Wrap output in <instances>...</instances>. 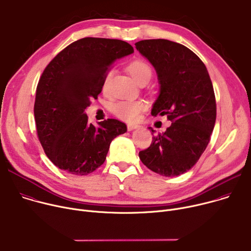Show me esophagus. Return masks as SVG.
<instances>
[{
	"instance_id": "1",
	"label": "esophagus",
	"mask_w": 251,
	"mask_h": 251,
	"mask_svg": "<svg viewBox=\"0 0 251 251\" xmlns=\"http://www.w3.org/2000/svg\"><path fill=\"white\" fill-rule=\"evenodd\" d=\"M139 126L138 125H134V124H127V130L132 131L134 129H137Z\"/></svg>"
}]
</instances>
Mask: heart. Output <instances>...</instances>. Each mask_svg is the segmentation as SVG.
<instances>
[{
    "label": "heart",
    "mask_w": 251,
    "mask_h": 251,
    "mask_svg": "<svg viewBox=\"0 0 251 251\" xmlns=\"http://www.w3.org/2000/svg\"><path fill=\"white\" fill-rule=\"evenodd\" d=\"M128 71L134 81L139 84L143 80H150L152 70L150 66L143 61H134L129 64ZM109 75L106 76L104 81V88L107 85ZM143 109V103L140 101H119L112 107V111L115 115L123 121L134 122L138 119L139 113Z\"/></svg>",
    "instance_id": "b5f03b06"
}]
</instances>
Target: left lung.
<instances>
[{"label":"left lung","mask_w":251,"mask_h":251,"mask_svg":"<svg viewBox=\"0 0 251 251\" xmlns=\"http://www.w3.org/2000/svg\"><path fill=\"white\" fill-rule=\"evenodd\" d=\"M135 46L158 77L159 95L151 115H166L172 122L165 132L154 136L139 158L155 173L178 176L196 164L209 143L216 120L212 82L204 63L183 45L153 39Z\"/></svg>","instance_id":"obj_1"}]
</instances>
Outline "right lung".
<instances>
[{"mask_svg": "<svg viewBox=\"0 0 251 251\" xmlns=\"http://www.w3.org/2000/svg\"><path fill=\"white\" fill-rule=\"evenodd\" d=\"M134 53L127 42L83 38L62 50L37 86L34 115L39 140L50 160L73 175L100 167L110 144L127 126L116 119L88 122L85 109L101 93L114 62Z\"/></svg>", "mask_w": 251, "mask_h": 251, "instance_id": "1", "label": "right lung"}]
</instances>
